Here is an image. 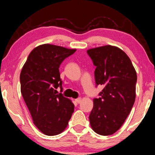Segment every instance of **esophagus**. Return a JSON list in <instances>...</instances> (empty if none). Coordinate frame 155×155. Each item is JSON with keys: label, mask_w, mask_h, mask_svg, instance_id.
I'll use <instances>...</instances> for the list:
<instances>
[{"label": "esophagus", "mask_w": 155, "mask_h": 155, "mask_svg": "<svg viewBox=\"0 0 155 155\" xmlns=\"http://www.w3.org/2000/svg\"><path fill=\"white\" fill-rule=\"evenodd\" d=\"M81 98H78V99H75V101H76V102H77L78 104H80V103H81Z\"/></svg>", "instance_id": "esophagus-1"}]
</instances>
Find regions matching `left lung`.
Returning <instances> with one entry per match:
<instances>
[{
	"label": "left lung",
	"mask_w": 155,
	"mask_h": 155,
	"mask_svg": "<svg viewBox=\"0 0 155 155\" xmlns=\"http://www.w3.org/2000/svg\"><path fill=\"white\" fill-rule=\"evenodd\" d=\"M87 53L96 66V86H104L99 97L94 99L91 126L99 135H112L124 123L135 102L136 70L127 54L117 47L104 45Z\"/></svg>",
	"instance_id": "8db88e82"
}]
</instances>
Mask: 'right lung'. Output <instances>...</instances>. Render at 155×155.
<instances>
[{
  "instance_id": "1",
  "label": "right lung",
  "mask_w": 155,
  "mask_h": 155,
  "mask_svg": "<svg viewBox=\"0 0 155 155\" xmlns=\"http://www.w3.org/2000/svg\"><path fill=\"white\" fill-rule=\"evenodd\" d=\"M75 49L51 44L35 48L20 74L21 93L35 126L47 136L61 134L74 112V104L62 94L59 67Z\"/></svg>"
}]
</instances>
